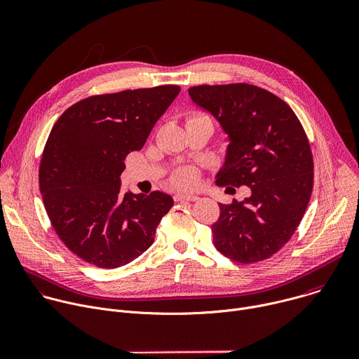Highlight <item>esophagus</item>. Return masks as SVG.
Segmentation results:
<instances>
[{"label":"esophagus","instance_id":"34e87169","mask_svg":"<svg viewBox=\"0 0 359 359\" xmlns=\"http://www.w3.org/2000/svg\"><path fill=\"white\" fill-rule=\"evenodd\" d=\"M198 197L194 194H183V193H177L175 194V200L176 201H196Z\"/></svg>","mask_w":359,"mask_h":359}]
</instances>
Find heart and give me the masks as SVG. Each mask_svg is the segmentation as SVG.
Wrapping results in <instances>:
<instances>
[{
	"instance_id": "obj_1",
	"label": "heart",
	"mask_w": 359,
	"mask_h": 359,
	"mask_svg": "<svg viewBox=\"0 0 359 359\" xmlns=\"http://www.w3.org/2000/svg\"><path fill=\"white\" fill-rule=\"evenodd\" d=\"M194 118H200V116H194ZM196 182H197V173L190 168H182L176 170L170 177V183L179 189H190L196 184Z\"/></svg>"
}]
</instances>
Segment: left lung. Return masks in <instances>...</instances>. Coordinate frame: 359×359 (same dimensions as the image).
<instances>
[{
    "label": "left lung",
    "instance_id": "left-lung-1",
    "mask_svg": "<svg viewBox=\"0 0 359 359\" xmlns=\"http://www.w3.org/2000/svg\"><path fill=\"white\" fill-rule=\"evenodd\" d=\"M189 95L227 135L216 183L251 190L219 203L213 243L233 262L266 260L291 238L311 197L314 163L302 125L283 99L254 85H200Z\"/></svg>",
    "mask_w": 359,
    "mask_h": 359
}]
</instances>
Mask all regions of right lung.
<instances>
[{
  "label": "right lung",
  "instance_id": "obj_1",
  "mask_svg": "<svg viewBox=\"0 0 359 359\" xmlns=\"http://www.w3.org/2000/svg\"><path fill=\"white\" fill-rule=\"evenodd\" d=\"M180 86L163 85L89 96L50 130L39 166L48 217L64 244L100 269L125 266L155 241L173 206L162 191L121 190L125 158L140 150Z\"/></svg>",
  "mask_w": 359,
  "mask_h": 359
}]
</instances>
